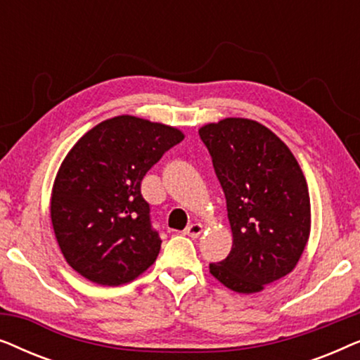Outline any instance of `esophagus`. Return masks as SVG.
Segmentation results:
<instances>
[{
    "instance_id": "esophagus-1",
    "label": "esophagus",
    "mask_w": 360,
    "mask_h": 360,
    "mask_svg": "<svg viewBox=\"0 0 360 360\" xmlns=\"http://www.w3.org/2000/svg\"><path fill=\"white\" fill-rule=\"evenodd\" d=\"M201 233H203V226H201L200 223H193V224H188L185 228V234L190 236L191 239H196L200 238Z\"/></svg>"
}]
</instances>
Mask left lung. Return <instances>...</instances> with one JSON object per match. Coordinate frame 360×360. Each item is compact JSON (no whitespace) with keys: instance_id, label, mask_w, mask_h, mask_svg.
I'll use <instances>...</instances> for the list:
<instances>
[{"instance_id":"1","label":"left lung","mask_w":360,"mask_h":360,"mask_svg":"<svg viewBox=\"0 0 360 360\" xmlns=\"http://www.w3.org/2000/svg\"><path fill=\"white\" fill-rule=\"evenodd\" d=\"M226 196L233 249L210 272L238 293H255L288 275L311 228L304 175L297 159L257 121L226 117L198 131Z\"/></svg>"}]
</instances>
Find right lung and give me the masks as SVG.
<instances>
[{
	"label": "right lung",
	"instance_id": "1",
	"mask_svg": "<svg viewBox=\"0 0 360 360\" xmlns=\"http://www.w3.org/2000/svg\"><path fill=\"white\" fill-rule=\"evenodd\" d=\"M184 137L176 127L124 115L72 147L53 181L51 218L63 257L82 277L117 287L155 262L162 240L141 181Z\"/></svg>",
	"mask_w": 360,
	"mask_h": 360
}]
</instances>
